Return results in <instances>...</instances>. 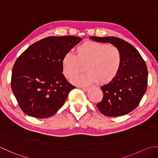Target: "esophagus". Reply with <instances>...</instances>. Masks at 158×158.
<instances>
[{"instance_id":"34e87169","label":"esophagus","mask_w":158,"mask_h":158,"mask_svg":"<svg viewBox=\"0 0 158 158\" xmlns=\"http://www.w3.org/2000/svg\"><path fill=\"white\" fill-rule=\"evenodd\" d=\"M81 88L83 90V91H88L89 89L88 87H81Z\"/></svg>"}]
</instances>
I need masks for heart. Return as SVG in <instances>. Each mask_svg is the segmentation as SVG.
<instances>
[{"label": "heart", "instance_id": "obj_1", "mask_svg": "<svg viewBox=\"0 0 158 158\" xmlns=\"http://www.w3.org/2000/svg\"><path fill=\"white\" fill-rule=\"evenodd\" d=\"M122 62V53L115 45L88 41L77 47L75 55L67 53L64 56L62 73L70 79L85 66L86 73L73 77L71 81L73 84L85 86L98 81L101 84H106L119 73Z\"/></svg>", "mask_w": 158, "mask_h": 158}]
</instances>
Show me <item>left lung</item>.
Listing matches in <instances>:
<instances>
[{"label":"left lung","mask_w":158,"mask_h":158,"mask_svg":"<svg viewBox=\"0 0 158 158\" xmlns=\"http://www.w3.org/2000/svg\"><path fill=\"white\" fill-rule=\"evenodd\" d=\"M89 39L110 43L119 49L122 57V66L115 78L100 87L103 98L96 105L100 112L106 116L118 117L132 111L147 90L148 70L145 62L135 47L122 39L115 36Z\"/></svg>","instance_id":"1"}]
</instances>
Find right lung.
Wrapping results in <instances>:
<instances>
[{"label": "right lung", "mask_w": 158, "mask_h": 158, "mask_svg": "<svg viewBox=\"0 0 158 158\" xmlns=\"http://www.w3.org/2000/svg\"><path fill=\"white\" fill-rule=\"evenodd\" d=\"M82 40L74 36H49L33 43L13 67L11 89L23 112L48 118L61 108L75 88L62 74L64 56Z\"/></svg>", "instance_id": "1"}]
</instances>
